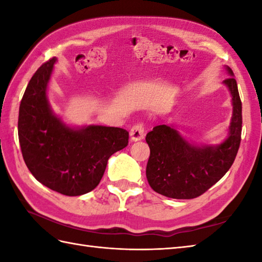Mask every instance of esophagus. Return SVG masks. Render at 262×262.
I'll return each instance as SVG.
<instances>
[{
	"label": "esophagus",
	"instance_id": "esophagus-1",
	"mask_svg": "<svg viewBox=\"0 0 262 262\" xmlns=\"http://www.w3.org/2000/svg\"><path fill=\"white\" fill-rule=\"evenodd\" d=\"M144 125L142 122H137L134 126L132 127L130 133H129V136H130V140L133 142H137V141H141L144 138Z\"/></svg>",
	"mask_w": 262,
	"mask_h": 262
}]
</instances>
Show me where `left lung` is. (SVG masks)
I'll return each instance as SVG.
<instances>
[{
    "instance_id": "8db88e82",
    "label": "left lung",
    "mask_w": 262,
    "mask_h": 262,
    "mask_svg": "<svg viewBox=\"0 0 262 262\" xmlns=\"http://www.w3.org/2000/svg\"><path fill=\"white\" fill-rule=\"evenodd\" d=\"M224 80L232 96L233 116L229 137L216 146L193 145L172 126L159 125L147 133L149 158L146 178L154 191L174 199L199 197L230 170L240 147L242 102L233 71Z\"/></svg>"
}]
</instances>
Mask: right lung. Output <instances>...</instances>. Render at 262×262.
I'll use <instances>...</instances> for the list:
<instances>
[{"label": "right lung", "mask_w": 262, "mask_h": 262, "mask_svg": "<svg viewBox=\"0 0 262 262\" xmlns=\"http://www.w3.org/2000/svg\"><path fill=\"white\" fill-rule=\"evenodd\" d=\"M53 57L29 81L19 108L18 134L22 157L36 179L65 196L96 188L109 158L128 145L129 134L119 127L72 128L55 115L47 99Z\"/></svg>", "instance_id": "obj_1"}]
</instances>
